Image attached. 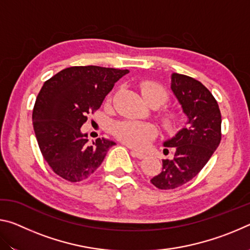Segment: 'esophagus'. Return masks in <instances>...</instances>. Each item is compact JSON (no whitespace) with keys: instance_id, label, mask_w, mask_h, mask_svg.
Segmentation results:
<instances>
[{"instance_id":"esophagus-1","label":"esophagus","mask_w":250,"mask_h":250,"mask_svg":"<svg viewBox=\"0 0 250 250\" xmlns=\"http://www.w3.org/2000/svg\"><path fill=\"white\" fill-rule=\"evenodd\" d=\"M131 154H132L133 158H137V159H140V160L145 159L146 156V154H143V153H141V152H138V151H135V150L131 151Z\"/></svg>"}]
</instances>
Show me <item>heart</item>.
Listing matches in <instances>:
<instances>
[{
	"label": "heart",
	"mask_w": 250,
	"mask_h": 250,
	"mask_svg": "<svg viewBox=\"0 0 250 250\" xmlns=\"http://www.w3.org/2000/svg\"><path fill=\"white\" fill-rule=\"evenodd\" d=\"M141 92L145 99L149 104H156L162 105L167 103L170 95L167 89L162 84L151 80H146L141 83ZM112 99V94L108 100ZM161 124L167 132H173L180 124L181 115L174 109H163L160 113ZM112 133L121 142L132 147L146 146L153 140L156 135V130L152 125L139 121H120L112 125Z\"/></svg>",
	"instance_id": "b5f03b06"
}]
</instances>
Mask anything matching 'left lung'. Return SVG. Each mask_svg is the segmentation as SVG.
<instances>
[{
	"label": "left lung",
	"mask_w": 250,
	"mask_h": 250,
	"mask_svg": "<svg viewBox=\"0 0 250 250\" xmlns=\"http://www.w3.org/2000/svg\"><path fill=\"white\" fill-rule=\"evenodd\" d=\"M171 89L188 117V125L164 142L175 153L172 160L162 161V171L151 179L159 189H174L194 179L222 140L221 110L204 84L186 75L173 74Z\"/></svg>",
	"instance_id": "8db88e82"
}]
</instances>
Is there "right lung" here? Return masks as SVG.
<instances>
[{"label": "right lung", "instance_id": "obj_1", "mask_svg": "<svg viewBox=\"0 0 250 250\" xmlns=\"http://www.w3.org/2000/svg\"><path fill=\"white\" fill-rule=\"evenodd\" d=\"M128 69L74 66L46 80L33 108V126L44 160L58 176L75 183L94 174L115 142L89 143L83 125L100 108Z\"/></svg>", "mask_w": 250, "mask_h": 250}]
</instances>
